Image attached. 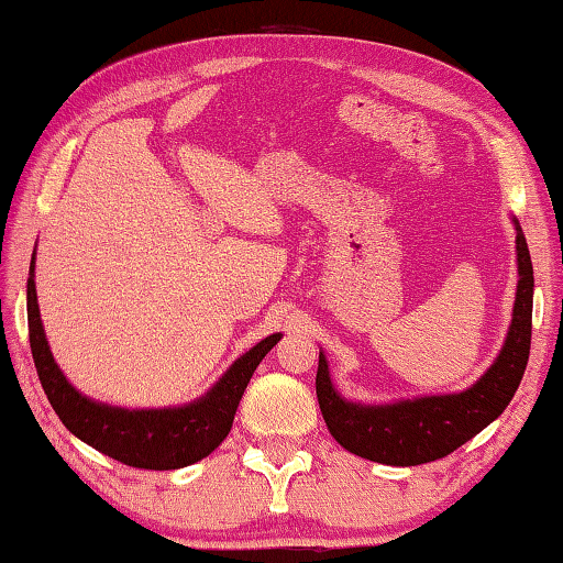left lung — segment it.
I'll return each mask as SVG.
<instances>
[{
  "mask_svg": "<svg viewBox=\"0 0 563 563\" xmlns=\"http://www.w3.org/2000/svg\"><path fill=\"white\" fill-rule=\"evenodd\" d=\"M515 224L517 292L508 336L490 368L461 393L420 395L395 402H354L341 398L319 351L317 400L329 432L351 454L385 466H420L444 459L498 420L520 385L532 341L534 271L522 227Z\"/></svg>",
  "mask_w": 563,
  "mask_h": 563,
  "instance_id": "obj_1",
  "label": "left lung"
}]
</instances>
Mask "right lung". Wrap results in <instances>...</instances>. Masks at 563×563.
Returning a JSON list of instances; mask_svg holds the SVG:
<instances>
[{
    "instance_id": "1",
    "label": "right lung",
    "mask_w": 563,
    "mask_h": 563,
    "mask_svg": "<svg viewBox=\"0 0 563 563\" xmlns=\"http://www.w3.org/2000/svg\"><path fill=\"white\" fill-rule=\"evenodd\" d=\"M26 310L33 363H36L43 390H46L48 402L53 405L55 415L60 417V422L80 442L97 449L99 454L117 459L126 466L148 471L185 468L212 454L234 424L239 400L253 371L283 336L278 332L261 339L244 356L231 363L212 388L192 402L129 410V407L87 398L65 378V373L55 363L38 310L36 251H33L29 268Z\"/></svg>"
}]
</instances>
